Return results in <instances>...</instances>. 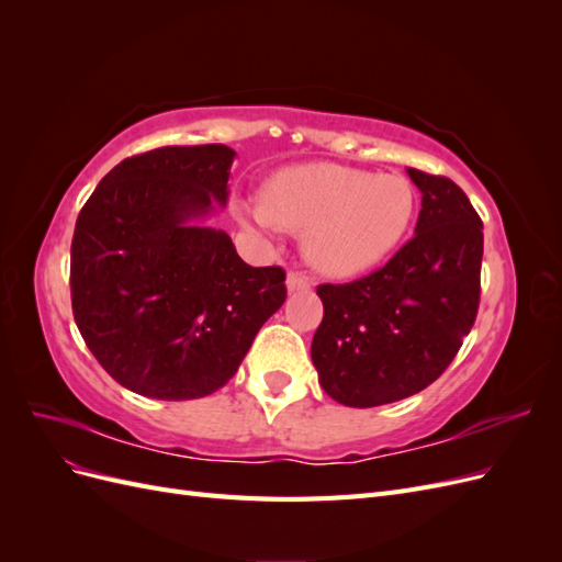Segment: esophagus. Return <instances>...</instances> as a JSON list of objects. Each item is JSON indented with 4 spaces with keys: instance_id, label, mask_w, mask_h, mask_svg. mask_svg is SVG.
Here are the masks:
<instances>
[{
    "instance_id": "1",
    "label": "esophagus",
    "mask_w": 562,
    "mask_h": 562,
    "mask_svg": "<svg viewBox=\"0 0 562 562\" xmlns=\"http://www.w3.org/2000/svg\"><path fill=\"white\" fill-rule=\"evenodd\" d=\"M285 285H288V291H307V288H312V281L307 279V277H302V274H297V271H291V274H288V279H285Z\"/></svg>"
}]
</instances>
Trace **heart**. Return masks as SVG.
<instances>
[{
    "instance_id": "1",
    "label": "heart",
    "mask_w": 562,
    "mask_h": 562,
    "mask_svg": "<svg viewBox=\"0 0 562 562\" xmlns=\"http://www.w3.org/2000/svg\"><path fill=\"white\" fill-rule=\"evenodd\" d=\"M417 194L398 173H368L337 164L288 166L265 187V201H234L246 225L307 229L310 262L330 277L375 267L413 225Z\"/></svg>"
}]
</instances>
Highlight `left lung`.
I'll return each instance as SVG.
<instances>
[{
  "label": "left lung",
  "instance_id": "obj_1",
  "mask_svg": "<svg viewBox=\"0 0 562 562\" xmlns=\"http://www.w3.org/2000/svg\"><path fill=\"white\" fill-rule=\"evenodd\" d=\"M419 187L415 236L372 274L323 283L312 361L323 391L349 407L417 394L452 363L481 302L483 223L443 176L407 168Z\"/></svg>",
  "mask_w": 562,
  "mask_h": 562
}]
</instances>
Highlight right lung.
<instances>
[{
    "mask_svg": "<svg viewBox=\"0 0 562 562\" xmlns=\"http://www.w3.org/2000/svg\"><path fill=\"white\" fill-rule=\"evenodd\" d=\"M234 149L159 147L116 164L77 217L72 314L108 375L135 394L190 401L239 370L285 302L281 267H250L229 234L199 227L227 203Z\"/></svg>",
    "mask_w": 562,
    "mask_h": 562,
    "instance_id": "add662e5",
    "label": "right lung"
}]
</instances>
